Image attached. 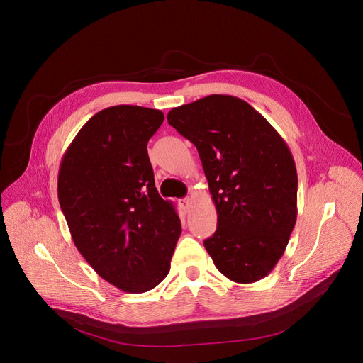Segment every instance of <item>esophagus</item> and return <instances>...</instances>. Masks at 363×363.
Masks as SVG:
<instances>
[{"label":"esophagus","mask_w":363,"mask_h":363,"mask_svg":"<svg viewBox=\"0 0 363 363\" xmlns=\"http://www.w3.org/2000/svg\"><path fill=\"white\" fill-rule=\"evenodd\" d=\"M191 198L189 196H186V198H182L181 201H179V203H181V206H182V210L185 211V213H188L189 211V208H191Z\"/></svg>","instance_id":"34e87169"}]
</instances>
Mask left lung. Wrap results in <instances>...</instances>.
<instances>
[{
	"instance_id": "1",
	"label": "left lung",
	"mask_w": 363,
	"mask_h": 363,
	"mask_svg": "<svg viewBox=\"0 0 363 363\" xmlns=\"http://www.w3.org/2000/svg\"><path fill=\"white\" fill-rule=\"evenodd\" d=\"M167 119L196 146L216 203L217 230L205 250L230 280H262L281 258L297 217L287 143L247 101L228 94L174 108Z\"/></svg>"
}]
</instances>
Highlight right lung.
<instances>
[{
    "label": "right lung",
    "instance_id": "right-lung-1",
    "mask_svg": "<svg viewBox=\"0 0 363 363\" xmlns=\"http://www.w3.org/2000/svg\"><path fill=\"white\" fill-rule=\"evenodd\" d=\"M162 122L157 109H103L79 130L59 169V202L74 245L101 279L128 293L149 291L167 277L181 235L147 157Z\"/></svg>",
    "mask_w": 363,
    "mask_h": 363
}]
</instances>
